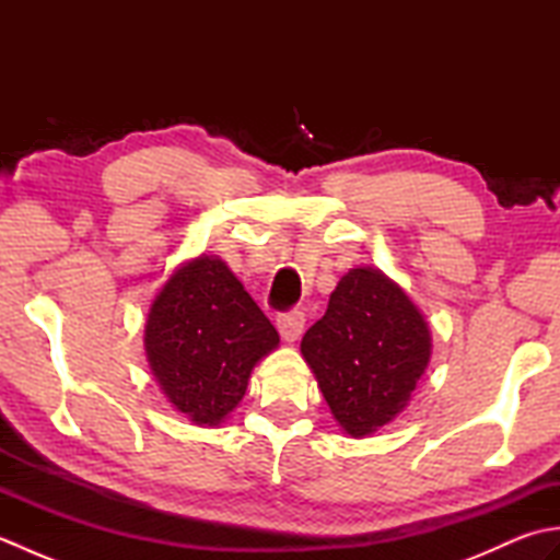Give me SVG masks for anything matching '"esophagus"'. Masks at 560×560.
<instances>
[{"label":"esophagus","mask_w":560,"mask_h":560,"mask_svg":"<svg viewBox=\"0 0 560 560\" xmlns=\"http://www.w3.org/2000/svg\"><path fill=\"white\" fill-rule=\"evenodd\" d=\"M277 327H279V335L283 341H295L303 335V327H305V315L293 311V313H283L277 317Z\"/></svg>","instance_id":"34e87169"}]
</instances>
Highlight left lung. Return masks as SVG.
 <instances>
[{
  "label": "left lung",
  "mask_w": 560,
  "mask_h": 560,
  "mask_svg": "<svg viewBox=\"0 0 560 560\" xmlns=\"http://www.w3.org/2000/svg\"><path fill=\"white\" fill-rule=\"evenodd\" d=\"M329 411L349 438H368L409 407L431 363L425 317L377 267H353L301 341Z\"/></svg>",
  "instance_id": "obj_1"
}]
</instances>
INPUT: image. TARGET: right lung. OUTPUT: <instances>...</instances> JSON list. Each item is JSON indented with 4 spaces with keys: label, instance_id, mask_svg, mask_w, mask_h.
<instances>
[{
    "label": "right lung",
    "instance_id": "obj_1",
    "mask_svg": "<svg viewBox=\"0 0 560 560\" xmlns=\"http://www.w3.org/2000/svg\"><path fill=\"white\" fill-rule=\"evenodd\" d=\"M279 347V331L219 255L177 265L144 323L147 361L177 413L219 428L243 401L249 373Z\"/></svg>",
    "mask_w": 560,
    "mask_h": 560
}]
</instances>
